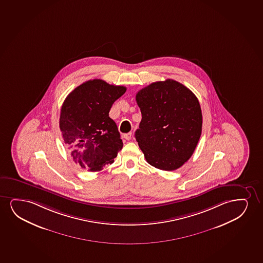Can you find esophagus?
Masks as SVG:
<instances>
[{"label": "esophagus", "instance_id": "34e87169", "mask_svg": "<svg viewBox=\"0 0 263 263\" xmlns=\"http://www.w3.org/2000/svg\"><path fill=\"white\" fill-rule=\"evenodd\" d=\"M131 137H132V133L129 132V133L124 134L123 135L122 137L124 139H126V140H130L131 139Z\"/></svg>", "mask_w": 263, "mask_h": 263}]
</instances>
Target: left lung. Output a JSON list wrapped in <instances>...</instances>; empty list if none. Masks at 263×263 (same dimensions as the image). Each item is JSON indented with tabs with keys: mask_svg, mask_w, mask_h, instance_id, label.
Returning a JSON list of instances; mask_svg holds the SVG:
<instances>
[{
	"mask_svg": "<svg viewBox=\"0 0 263 263\" xmlns=\"http://www.w3.org/2000/svg\"><path fill=\"white\" fill-rule=\"evenodd\" d=\"M136 100L142 120L135 137L147 162L166 171L183 166L201 137L197 97L184 85L167 79L141 89Z\"/></svg>",
	"mask_w": 263,
	"mask_h": 263,
	"instance_id": "left-lung-1",
	"label": "left lung"
}]
</instances>
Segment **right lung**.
Listing matches in <instances>:
<instances>
[{"instance_id":"obj_1","label":"right lung","mask_w":263,"mask_h":263,"mask_svg":"<svg viewBox=\"0 0 263 263\" xmlns=\"http://www.w3.org/2000/svg\"><path fill=\"white\" fill-rule=\"evenodd\" d=\"M121 85L93 79L76 87L62 104L60 128L76 163L90 171L111 164L123 147L116 123L109 117L114 102L125 93Z\"/></svg>"}]
</instances>
